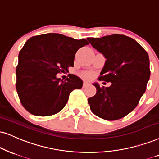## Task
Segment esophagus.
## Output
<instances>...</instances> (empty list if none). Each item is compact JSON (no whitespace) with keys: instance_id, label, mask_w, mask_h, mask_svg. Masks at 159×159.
I'll return each mask as SVG.
<instances>
[{"instance_id":"34e87169","label":"esophagus","mask_w":159,"mask_h":159,"mask_svg":"<svg viewBox=\"0 0 159 159\" xmlns=\"http://www.w3.org/2000/svg\"><path fill=\"white\" fill-rule=\"evenodd\" d=\"M89 85V83L86 81H84V84H83V87H86V86H87Z\"/></svg>"}]
</instances>
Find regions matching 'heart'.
I'll list each match as a JSON object with an SVG mask.
<instances>
[{"mask_svg": "<svg viewBox=\"0 0 159 159\" xmlns=\"http://www.w3.org/2000/svg\"><path fill=\"white\" fill-rule=\"evenodd\" d=\"M81 76L84 78H89L92 77V73H89V72H83L81 73Z\"/></svg>", "mask_w": 159, "mask_h": 159, "instance_id": "obj_1", "label": "heart"}]
</instances>
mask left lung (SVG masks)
<instances>
[{"label":"left lung","mask_w":159,"mask_h":159,"mask_svg":"<svg viewBox=\"0 0 159 159\" xmlns=\"http://www.w3.org/2000/svg\"><path fill=\"white\" fill-rule=\"evenodd\" d=\"M92 47L106 59L98 78L111 83L108 87L93 84L97 92L88 98L92 113L106 120L124 117L136 107L150 79V60L145 50L122 34L89 37Z\"/></svg>","instance_id":"obj_1"}]
</instances>
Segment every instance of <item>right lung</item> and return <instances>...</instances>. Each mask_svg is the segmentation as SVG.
Segmentation results:
<instances>
[{
    "instance_id": "right-lung-1",
    "label": "right lung",
    "mask_w": 159,
    "mask_h": 159,
    "mask_svg": "<svg viewBox=\"0 0 159 159\" xmlns=\"http://www.w3.org/2000/svg\"><path fill=\"white\" fill-rule=\"evenodd\" d=\"M89 44L63 34L49 33L32 37L26 41L18 56L16 89L20 103L29 113L46 116L61 111L75 89L83 81L69 74L65 80L56 74L73 67L75 54Z\"/></svg>"
}]
</instances>
